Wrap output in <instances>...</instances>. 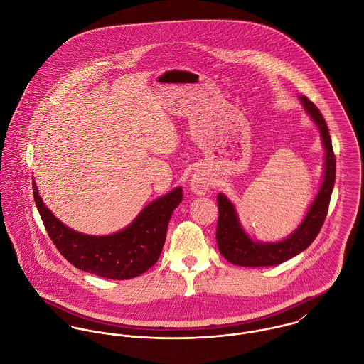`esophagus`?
Returning a JSON list of instances; mask_svg holds the SVG:
<instances>
[{
	"label": "esophagus",
	"mask_w": 364,
	"mask_h": 364,
	"mask_svg": "<svg viewBox=\"0 0 364 364\" xmlns=\"http://www.w3.org/2000/svg\"><path fill=\"white\" fill-rule=\"evenodd\" d=\"M191 191L199 196L206 195L210 189V179L203 171H198L191 178Z\"/></svg>",
	"instance_id": "34e87169"
}]
</instances>
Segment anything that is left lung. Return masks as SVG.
Listing matches in <instances>:
<instances>
[{
  "instance_id": "obj_1",
  "label": "left lung",
  "mask_w": 364,
  "mask_h": 364,
  "mask_svg": "<svg viewBox=\"0 0 364 364\" xmlns=\"http://www.w3.org/2000/svg\"><path fill=\"white\" fill-rule=\"evenodd\" d=\"M299 101L319 130L321 143L325 150L322 181L318 192L314 196L300 224L280 241L254 240L244 228L234 203L224 193H218V221L215 240L220 254L232 264L244 267H259L274 266L291 259L307 250L309 245H311L323 224L335 185L336 161L332 150L329 130L322 114L306 97H299Z\"/></svg>"
}]
</instances>
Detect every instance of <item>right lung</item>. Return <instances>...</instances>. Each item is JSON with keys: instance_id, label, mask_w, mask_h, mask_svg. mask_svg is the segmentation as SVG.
<instances>
[{"instance_id": "obj_1", "label": "right lung", "mask_w": 364, "mask_h": 364, "mask_svg": "<svg viewBox=\"0 0 364 364\" xmlns=\"http://www.w3.org/2000/svg\"><path fill=\"white\" fill-rule=\"evenodd\" d=\"M33 198L49 237L65 259L84 272L126 280L143 274L158 260L168 223L183 195L182 186H176L149 203L129 225L107 235L84 234L60 221L42 200L35 181Z\"/></svg>"}]
</instances>
